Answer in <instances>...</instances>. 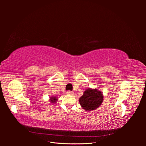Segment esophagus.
I'll return each mask as SVG.
<instances>
[{
  "mask_svg": "<svg viewBox=\"0 0 146 146\" xmlns=\"http://www.w3.org/2000/svg\"><path fill=\"white\" fill-rule=\"evenodd\" d=\"M67 94L70 95V96H72V95H74V92H73L72 91H67Z\"/></svg>",
  "mask_w": 146,
  "mask_h": 146,
  "instance_id": "esophagus-1",
  "label": "esophagus"
}]
</instances>
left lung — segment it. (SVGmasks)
Segmentation results:
<instances>
[{"mask_svg":"<svg viewBox=\"0 0 146 146\" xmlns=\"http://www.w3.org/2000/svg\"><path fill=\"white\" fill-rule=\"evenodd\" d=\"M81 107L85 111H92L98 109L104 101V95L101 91L88 88L78 99Z\"/></svg>","mask_w":146,"mask_h":146,"instance_id":"1","label":"left lung"}]
</instances>
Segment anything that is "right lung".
<instances>
[{"instance_id": "add662e5", "label": "right lung", "mask_w": 146, "mask_h": 146, "mask_svg": "<svg viewBox=\"0 0 146 146\" xmlns=\"http://www.w3.org/2000/svg\"><path fill=\"white\" fill-rule=\"evenodd\" d=\"M57 100H58V98H57V97H56V96L50 97V99H49L50 102H51L52 104H55Z\"/></svg>"}]
</instances>
